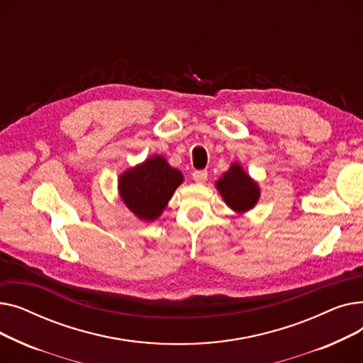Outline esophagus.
Listing matches in <instances>:
<instances>
[{
  "label": "esophagus",
  "mask_w": 363,
  "mask_h": 363,
  "mask_svg": "<svg viewBox=\"0 0 363 363\" xmlns=\"http://www.w3.org/2000/svg\"><path fill=\"white\" fill-rule=\"evenodd\" d=\"M193 178L196 182H204L207 179V170H194Z\"/></svg>",
  "instance_id": "obj_1"
}]
</instances>
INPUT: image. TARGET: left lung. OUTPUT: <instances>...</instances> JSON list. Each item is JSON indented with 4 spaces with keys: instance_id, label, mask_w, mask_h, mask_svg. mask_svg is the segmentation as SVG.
Returning a JSON list of instances; mask_svg holds the SVG:
<instances>
[{
    "instance_id": "8db88e82",
    "label": "left lung",
    "mask_w": 363,
    "mask_h": 363,
    "mask_svg": "<svg viewBox=\"0 0 363 363\" xmlns=\"http://www.w3.org/2000/svg\"><path fill=\"white\" fill-rule=\"evenodd\" d=\"M216 185L225 203L237 212L250 211L259 200V186L240 164H233Z\"/></svg>"
}]
</instances>
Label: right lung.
Listing matches in <instances>:
<instances>
[{
  "label": "right lung",
  "mask_w": 363,
  "mask_h": 363,
  "mask_svg": "<svg viewBox=\"0 0 363 363\" xmlns=\"http://www.w3.org/2000/svg\"><path fill=\"white\" fill-rule=\"evenodd\" d=\"M182 182L181 172L170 167L162 156L126 170L119 179V191L125 204L144 220H155Z\"/></svg>",
  "instance_id": "right-lung-1"
}]
</instances>
